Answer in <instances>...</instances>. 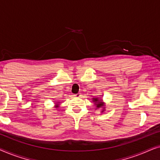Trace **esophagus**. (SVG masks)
Returning <instances> with one entry per match:
<instances>
[{
  "label": "esophagus",
  "mask_w": 160,
  "mask_h": 160,
  "mask_svg": "<svg viewBox=\"0 0 160 160\" xmlns=\"http://www.w3.org/2000/svg\"><path fill=\"white\" fill-rule=\"evenodd\" d=\"M74 96H75V97H76V98H79V97H81V96H82V95H81V93H77V94H76V95H74Z\"/></svg>",
  "instance_id": "esophagus-1"
}]
</instances>
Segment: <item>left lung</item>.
I'll return each mask as SVG.
<instances>
[{"mask_svg":"<svg viewBox=\"0 0 160 160\" xmlns=\"http://www.w3.org/2000/svg\"><path fill=\"white\" fill-rule=\"evenodd\" d=\"M94 102H96L95 105H96V106H97L98 108H100V107H101V106H103V105H102V102L99 101L98 98H94Z\"/></svg>","mask_w":160,"mask_h":160,"instance_id":"obj_1","label":"left lung"}]
</instances>
